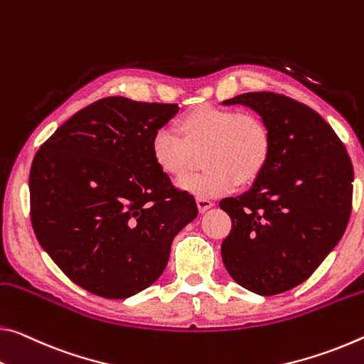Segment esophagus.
<instances>
[{
  "mask_svg": "<svg viewBox=\"0 0 364 364\" xmlns=\"http://www.w3.org/2000/svg\"><path fill=\"white\" fill-rule=\"evenodd\" d=\"M196 203H198V207H199V212H200V213H204L205 210H209L210 207L213 205L212 200L204 199V198H198V200H196Z\"/></svg>",
  "mask_w": 364,
  "mask_h": 364,
  "instance_id": "obj_1",
  "label": "esophagus"
}]
</instances>
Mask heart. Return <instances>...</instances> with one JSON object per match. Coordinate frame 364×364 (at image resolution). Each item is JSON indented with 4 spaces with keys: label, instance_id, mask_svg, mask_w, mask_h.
<instances>
[{
    "label": "heart",
    "instance_id": "obj_1",
    "mask_svg": "<svg viewBox=\"0 0 364 364\" xmlns=\"http://www.w3.org/2000/svg\"><path fill=\"white\" fill-rule=\"evenodd\" d=\"M176 131L155 132L152 159L171 180H183L193 171L196 155L204 152L205 171L180 183L198 198H215L240 183L256 181L272 155V131L257 113L199 105L180 117Z\"/></svg>",
    "mask_w": 364,
    "mask_h": 364
}]
</instances>
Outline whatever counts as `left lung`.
I'll return each instance as SVG.
<instances>
[{"mask_svg":"<svg viewBox=\"0 0 364 364\" xmlns=\"http://www.w3.org/2000/svg\"><path fill=\"white\" fill-rule=\"evenodd\" d=\"M246 105L267 121L272 155L250 191L222 199L232 232L222 243L225 269L261 296L308 280L347 228L353 165L319 113L274 92H247L223 105Z\"/></svg>","mask_w":364,"mask_h":364,"instance_id":"8db88e82","label":"left lung"}]
</instances>
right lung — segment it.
Segmentation results:
<instances>
[{
	"instance_id": "obj_1",
	"label": "right lung",
	"mask_w": 364,
	"mask_h": 364,
	"mask_svg": "<svg viewBox=\"0 0 364 364\" xmlns=\"http://www.w3.org/2000/svg\"><path fill=\"white\" fill-rule=\"evenodd\" d=\"M176 103L107 97L85 107L38 149L28 175L40 246L74 284L129 298L159 279L171 241L198 217L193 194L152 159L155 132Z\"/></svg>"
}]
</instances>
